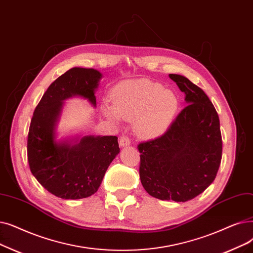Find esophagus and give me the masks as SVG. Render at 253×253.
I'll list each match as a JSON object with an SVG mask.
<instances>
[{
  "mask_svg": "<svg viewBox=\"0 0 253 253\" xmlns=\"http://www.w3.org/2000/svg\"><path fill=\"white\" fill-rule=\"evenodd\" d=\"M119 145H120V147H122V148L127 147V146L130 145V139L127 136L122 135L119 139Z\"/></svg>",
  "mask_w": 253,
  "mask_h": 253,
  "instance_id": "obj_1",
  "label": "esophagus"
}]
</instances>
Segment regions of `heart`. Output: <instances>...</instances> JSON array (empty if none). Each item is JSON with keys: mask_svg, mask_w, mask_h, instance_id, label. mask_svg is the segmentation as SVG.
<instances>
[{"mask_svg": "<svg viewBox=\"0 0 253 253\" xmlns=\"http://www.w3.org/2000/svg\"><path fill=\"white\" fill-rule=\"evenodd\" d=\"M113 105L105 102V116L119 122L134 120L135 132L142 138L161 136L170 126L178 112L179 98L172 91L150 80L126 81L113 91Z\"/></svg>", "mask_w": 253, "mask_h": 253, "instance_id": "b5f03b06", "label": "heart"}]
</instances>
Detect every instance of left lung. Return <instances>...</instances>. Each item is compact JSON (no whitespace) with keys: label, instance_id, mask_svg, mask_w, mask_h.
Segmentation results:
<instances>
[{"label":"left lung","instance_id":"obj_1","mask_svg":"<svg viewBox=\"0 0 253 253\" xmlns=\"http://www.w3.org/2000/svg\"><path fill=\"white\" fill-rule=\"evenodd\" d=\"M169 76L184 92L186 107L162 136L138 145L139 177L151 196L187 202L216 178L222 156L220 122L201 87L183 75Z\"/></svg>","mask_w":253,"mask_h":253}]
</instances>
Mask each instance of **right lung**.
I'll return each instance as SVG.
<instances>
[{"instance_id":"add662e5","label":"right lung","mask_w":253,"mask_h":253,"mask_svg":"<svg viewBox=\"0 0 253 253\" xmlns=\"http://www.w3.org/2000/svg\"><path fill=\"white\" fill-rule=\"evenodd\" d=\"M102 73L74 67L62 74L43 94L31 120L28 161L37 181L64 200H80L97 192L109 164L120 153L118 137L82 135L58 138L65 100L85 99L96 107L95 92Z\"/></svg>"}]
</instances>
